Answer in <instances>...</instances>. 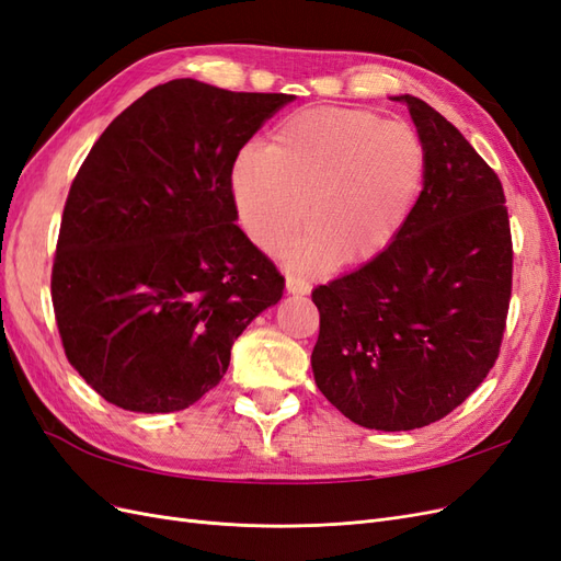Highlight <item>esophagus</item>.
I'll return each instance as SVG.
<instances>
[{
  "label": "esophagus",
  "instance_id": "esophagus-1",
  "mask_svg": "<svg viewBox=\"0 0 561 561\" xmlns=\"http://www.w3.org/2000/svg\"><path fill=\"white\" fill-rule=\"evenodd\" d=\"M287 293H293V295H309L311 293V283L309 280H304V278H297V276H287Z\"/></svg>",
  "mask_w": 561,
  "mask_h": 561
}]
</instances>
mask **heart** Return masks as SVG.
Listing matches in <instances>:
<instances>
[{
	"instance_id": "obj_1",
	"label": "heart",
	"mask_w": 561,
	"mask_h": 561,
	"mask_svg": "<svg viewBox=\"0 0 561 561\" xmlns=\"http://www.w3.org/2000/svg\"><path fill=\"white\" fill-rule=\"evenodd\" d=\"M426 178L416 130L351 107L301 110L231 163V196L250 239L285 243L307 215L311 229L283 254L293 271L355 266L398 239ZM310 210H306V198Z\"/></svg>"
}]
</instances>
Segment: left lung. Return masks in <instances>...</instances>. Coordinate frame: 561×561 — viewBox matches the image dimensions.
I'll return each instance as SVG.
<instances>
[{
	"mask_svg": "<svg viewBox=\"0 0 561 561\" xmlns=\"http://www.w3.org/2000/svg\"><path fill=\"white\" fill-rule=\"evenodd\" d=\"M426 149L423 190L398 239L318 285L313 377L346 419L414 431L456 410L499 358L513 241L499 175L447 118L396 95Z\"/></svg>",
	"mask_w": 561,
	"mask_h": 561,
	"instance_id": "8db88e82",
	"label": "left lung"
}]
</instances>
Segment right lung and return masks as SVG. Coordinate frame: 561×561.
<instances>
[{
	"label": "right lung",
	"instance_id": "1",
	"mask_svg": "<svg viewBox=\"0 0 561 561\" xmlns=\"http://www.w3.org/2000/svg\"><path fill=\"white\" fill-rule=\"evenodd\" d=\"M287 103L293 95L173 79L118 114L81 163L50 299L67 360L107 402L186 410L283 297L285 278L236 225L229 175Z\"/></svg>",
	"mask_w": 561,
	"mask_h": 561
}]
</instances>
